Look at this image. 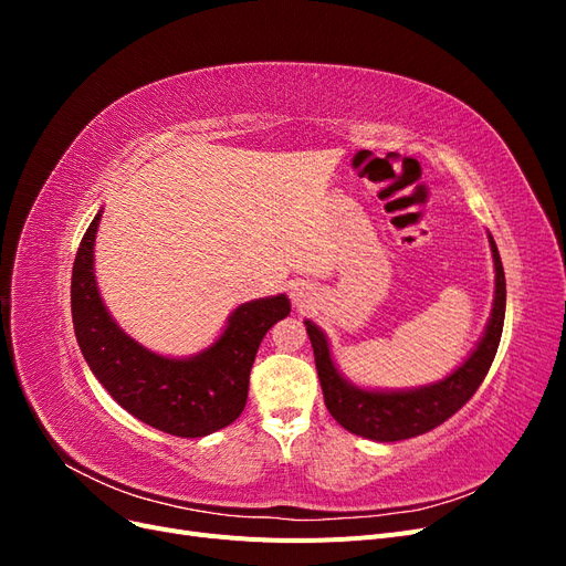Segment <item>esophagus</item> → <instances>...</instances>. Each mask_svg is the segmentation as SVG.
Masks as SVG:
<instances>
[{"mask_svg": "<svg viewBox=\"0 0 566 566\" xmlns=\"http://www.w3.org/2000/svg\"><path fill=\"white\" fill-rule=\"evenodd\" d=\"M290 295H293V302L297 304V306H306L310 304L314 297H312V293H310V287H304V285H295L293 290H290Z\"/></svg>", "mask_w": 566, "mask_h": 566, "instance_id": "34e87169", "label": "esophagus"}]
</instances>
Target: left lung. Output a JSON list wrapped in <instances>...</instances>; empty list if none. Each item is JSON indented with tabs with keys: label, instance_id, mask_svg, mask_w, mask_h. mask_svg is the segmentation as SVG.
I'll return each mask as SVG.
<instances>
[{
	"label": "left lung",
	"instance_id": "1",
	"mask_svg": "<svg viewBox=\"0 0 566 566\" xmlns=\"http://www.w3.org/2000/svg\"><path fill=\"white\" fill-rule=\"evenodd\" d=\"M489 248L495 269V287L486 328L465 361L437 382L406 389L358 387L337 368L325 333L314 321H304L306 335H310L314 347L325 408L347 432L382 443L410 439L434 430L437 424L449 420L455 410L472 399V394L486 378L495 352H499L505 321V271L491 233Z\"/></svg>",
	"mask_w": 566,
	"mask_h": 566
}]
</instances>
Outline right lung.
Segmentation results:
<instances>
[{"label": "right lung", "instance_id": "1", "mask_svg": "<svg viewBox=\"0 0 566 566\" xmlns=\"http://www.w3.org/2000/svg\"><path fill=\"white\" fill-rule=\"evenodd\" d=\"M101 214L82 238L71 281L75 337L94 378L127 413L160 432L200 439L231 424L245 408L250 370L266 331L290 314L287 295L238 304L219 337L198 354L150 352L119 328L98 293L94 245Z\"/></svg>", "mask_w": 566, "mask_h": 566}]
</instances>
